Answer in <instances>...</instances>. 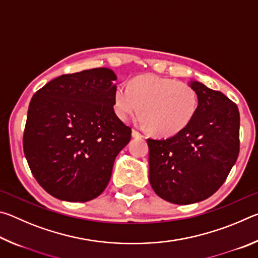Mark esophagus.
I'll return each mask as SVG.
<instances>
[{"instance_id":"obj_1","label":"esophagus","mask_w":258,"mask_h":258,"mask_svg":"<svg viewBox=\"0 0 258 258\" xmlns=\"http://www.w3.org/2000/svg\"><path fill=\"white\" fill-rule=\"evenodd\" d=\"M132 137L133 138H137V139H141V138H143V135L139 132V131H137V130H133L132 131Z\"/></svg>"}]
</instances>
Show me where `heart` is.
Wrapping results in <instances>:
<instances>
[{"label": "heart", "mask_w": 258, "mask_h": 258, "mask_svg": "<svg viewBox=\"0 0 258 258\" xmlns=\"http://www.w3.org/2000/svg\"><path fill=\"white\" fill-rule=\"evenodd\" d=\"M199 95L184 82L156 75L134 77L119 85L113 108L121 119L140 111L141 123L160 137H173L185 130L198 111Z\"/></svg>", "instance_id": "b5f03b06"}]
</instances>
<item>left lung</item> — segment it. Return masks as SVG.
I'll use <instances>...</instances> for the list:
<instances>
[{"label":"left lung","instance_id":"1","mask_svg":"<svg viewBox=\"0 0 258 258\" xmlns=\"http://www.w3.org/2000/svg\"><path fill=\"white\" fill-rule=\"evenodd\" d=\"M198 111L182 132L165 140L148 139L149 181L167 202L189 205L211 197L225 182L240 150L237 104L199 82Z\"/></svg>","mask_w":258,"mask_h":258}]
</instances>
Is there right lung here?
I'll use <instances>...</instances> for the list:
<instances>
[{
    "instance_id": "1",
    "label": "right lung",
    "mask_w": 258,
    "mask_h": 258,
    "mask_svg": "<svg viewBox=\"0 0 258 258\" xmlns=\"http://www.w3.org/2000/svg\"><path fill=\"white\" fill-rule=\"evenodd\" d=\"M115 73L94 68L54 78L30 100L24 152L47 194L89 202L106 189L132 130L113 110Z\"/></svg>"
}]
</instances>
